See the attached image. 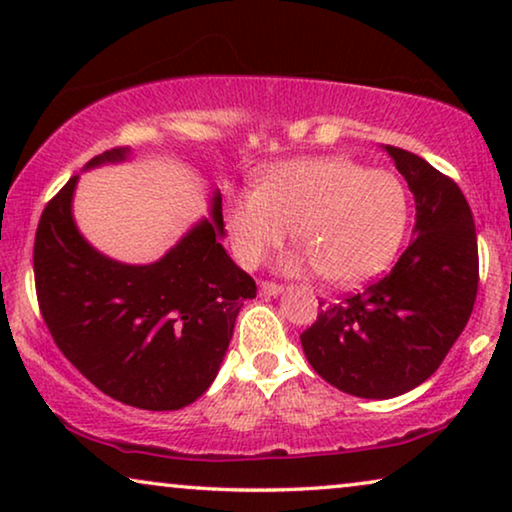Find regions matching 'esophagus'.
<instances>
[{
    "instance_id": "obj_1",
    "label": "esophagus",
    "mask_w": 512,
    "mask_h": 512,
    "mask_svg": "<svg viewBox=\"0 0 512 512\" xmlns=\"http://www.w3.org/2000/svg\"><path fill=\"white\" fill-rule=\"evenodd\" d=\"M284 291L282 284H275V282H261V293L263 296H279V293Z\"/></svg>"
}]
</instances>
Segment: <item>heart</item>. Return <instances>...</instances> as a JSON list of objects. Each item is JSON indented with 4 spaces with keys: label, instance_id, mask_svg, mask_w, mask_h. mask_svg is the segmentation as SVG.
<instances>
[{
    "label": "heart",
    "instance_id": "heart-1",
    "mask_svg": "<svg viewBox=\"0 0 512 512\" xmlns=\"http://www.w3.org/2000/svg\"><path fill=\"white\" fill-rule=\"evenodd\" d=\"M237 258L261 263L286 228L303 254L293 268H317L326 282L356 286L394 261L408 228V193L389 172L349 158L300 160L265 174L228 214Z\"/></svg>",
    "mask_w": 512,
    "mask_h": 512
}]
</instances>
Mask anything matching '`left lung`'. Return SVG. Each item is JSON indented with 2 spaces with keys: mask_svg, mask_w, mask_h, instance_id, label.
I'll return each instance as SVG.
<instances>
[{
  "mask_svg": "<svg viewBox=\"0 0 512 512\" xmlns=\"http://www.w3.org/2000/svg\"><path fill=\"white\" fill-rule=\"evenodd\" d=\"M415 195V237L387 275L321 305L300 342L335 389L394 398L436 373L478 296V237L461 188L415 153L387 146Z\"/></svg>",
  "mask_w": 512,
  "mask_h": 512,
  "instance_id": "obj_1",
  "label": "left lung"
}]
</instances>
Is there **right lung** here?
I'll list each match as a JSON object with an SVG mask.
<instances>
[{"label": "right lung", "mask_w": 512, "mask_h": 512, "mask_svg": "<svg viewBox=\"0 0 512 512\" xmlns=\"http://www.w3.org/2000/svg\"><path fill=\"white\" fill-rule=\"evenodd\" d=\"M128 146L88 167L116 163ZM76 174L48 200L34 237V286L55 345L104 394L142 410H179L214 382L256 282L226 254L221 195L151 265H125L83 240L72 219Z\"/></svg>", "instance_id": "obj_1"}]
</instances>
